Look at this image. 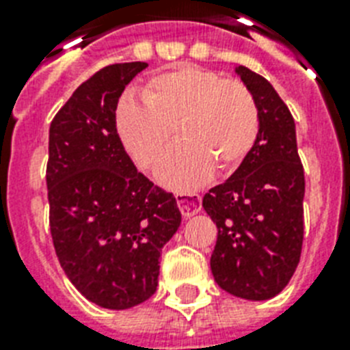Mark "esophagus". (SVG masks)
<instances>
[{
  "label": "esophagus",
  "mask_w": 350,
  "mask_h": 350,
  "mask_svg": "<svg viewBox=\"0 0 350 350\" xmlns=\"http://www.w3.org/2000/svg\"><path fill=\"white\" fill-rule=\"evenodd\" d=\"M176 202H178V207L185 218H191L202 211V196L198 192H178Z\"/></svg>",
  "instance_id": "obj_1"
}]
</instances>
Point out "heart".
<instances>
[{"mask_svg": "<svg viewBox=\"0 0 350 350\" xmlns=\"http://www.w3.org/2000/svg\"><path fill=\"white\" fill-rule=\"evenodd\" d=\"M116 126L123 147L142 169L161 161L178 132L181 143L158 169L172 189H196L213 176L236 169L254 147L260 111L239 81L196 65L158 74L143 89V101L125 98Z\"/></svg>", "mask_w": 350, "mask_h": 350, "instance_id": "1", "label": "heart"}]
</instances>
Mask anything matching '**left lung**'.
<instances>
[{
  "label": "left lung",
  "instance_id": "left-lung-1",
  "mask_svg": "<svg viewBox=\"0 0 350 350\" xmlns=\"http://www.w3.org/2000/svg\"><path fill=\"white\" fill-rule=\"evenodd\" d=\"M254 96L260 132L249 156L203 196L218 239L211 256L219 287L245 299H269L285 288L304 243V165L288 107L263 76L236 68Z\"/></svg>",
  "mask_w": 350,
  "mask_h": 350
}]
</instances>
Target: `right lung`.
Listing matches in <instances>:
<instances>
[{"instance_id":"1","label":"right lung","mask_w":350,"mask_h":350,"mask_svg":"<svg viewBox=\"0 0 350 350\" xmlns=\"http://www.w3.org/2000/svg\"><path fill=\"white\" fill-rule=\"evenodd\" d=\"M147 63H116L79 85L49 131V224L72 285L105 309L156 293L159 256L181 224L172 192L132 163L116 129L121 92Z\"/></svg>"}]
</instances>
